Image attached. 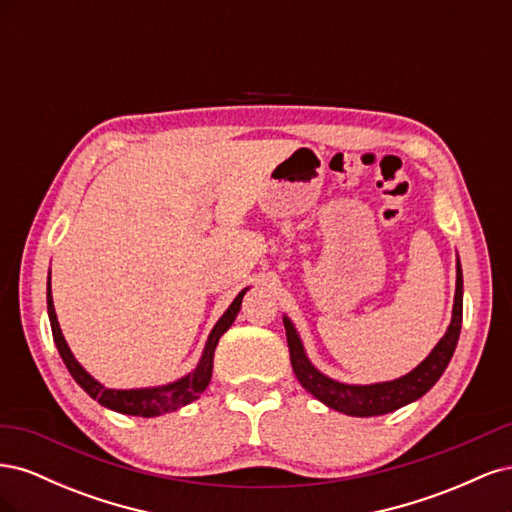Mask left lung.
I'll return each instance as SVG.
<instances>
[{
	"label": "left lung",
	"mask_w": 512,
	"mask_h": 512,
	"mask_svg": "<svg viewBox=\"0 0 512 512\" xmlns=\"http://www.w3.org/2000/svg\"><path fill=\"white\" fill-rule=\"evenodd\" d=\"M461 318H463V273L461 262L457 258V284H455V303H453V318L448 324L446 333L436 344L423 363H418L406 376L374 382V384H348L329 378L314 367L303 348L299 331L288 316H284L286 339L290 348V363L297 380L301 382L307 393H312L324 406H329L337 412L348 416H380L393 410L404 408L418 397H423L433 384L440 380L444 369L453 359V352L459 342L461 333Z\"/></svg>",
	"instance_id": "left-lung-1"
}]
</instances>
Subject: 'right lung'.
<instances>
[{"label":"right lung","mask_w":512,"mask_h":512,"mask_svg":"<svg viewBox=\"0 0 512 512\" xmlns=\"http://www.w3.org/2000/svg\"><path fill=\"white\" fill-rule=\"evenodd\" d=\"M250 288H243L235 301L228 305L226 312L222 314V318L215 322V327L211 329L207 344L203 354H200V361L196 363V367L185 374L183 378L168 382L162 386H145V389H108L102 382H98L89 371L74 359V354L66 342L64 333H61V327L57 322V314H55V305H53V294H51V271H49V282H46V309H49V320H51V331H53V339L55 346L59 350V356L64 359L70 376L79 382L81 389L89 395L98 399V404L115 410L121 414L128 416H143V418H151V416H160V414H168L175 412L183 406L192 404L207 389V384L211 382V374H213V354H215V346H218L220 337L230 329V324L235 322L239 309H241V301L245 297V292Z\"/></svg>","instance_id":"right-lung-1"}]
</instances>
